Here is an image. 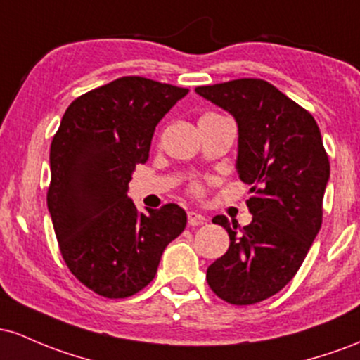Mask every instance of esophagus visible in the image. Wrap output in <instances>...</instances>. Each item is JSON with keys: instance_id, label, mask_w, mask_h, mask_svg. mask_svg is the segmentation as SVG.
<instances>
[{"instance_id": "34e87169", "label": "esophagus", "mask_w": 360, "mask_h": 360, "mask_svg": "<svg viewBox=\"0 0 360 360\" xmlns=\"http://www.w3.org/2000/svg\"><path fill=\"white\" fill-rule=\"evenodd\" d=\"M187 219H188V224H191V226H199V224L205 223V216H202V214L195 212V211H188L187 212Z\"/></svg>"}]
</instances>
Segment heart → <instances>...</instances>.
Returning <instances> with one entry per match:
<instances>
[{
  "instance_id": "b5f03b06",
  "label": "heart",
  "mask_w": 360,
  "mask_h": 360,
  "mask_svg": "<svg viewBox=\"0 0 360 360\" xmlns=\"http://www.w3.org/2000/svg\"><path fill=\"white\" fill-rule=\"evenodd\" d=\"M193 192H200V187H199V185H193Z\"/></svg>"
}]
</instances>
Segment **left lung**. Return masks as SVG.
Segmentation results:
<instances>
[{"label":"left lung","mask_w":360,"mask_h":360,"mask_svg":"<svg viewBox=\"0 0 360 360\" xmlns=\"http://www.w3.org/2000/svg\"><path fill=\"white\" fill-rule=\"evenodd\" d=\"M238 124L236 169L253 193V219L240 228L216 216L229 248L207 269V284L229 304H255L296 276L321 228L330 161L314 117L258 78L197 86Z\"/></svg>","instance_id":"obj_1"}]
</instances>
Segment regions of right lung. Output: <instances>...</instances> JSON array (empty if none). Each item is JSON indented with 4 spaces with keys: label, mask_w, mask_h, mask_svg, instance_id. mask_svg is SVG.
<instances>
[{
    "label": "right lung",
    "mask_w": 360,
    "mask_h": 360,
    "mask_svg": "<svg viewBox=\"0 0 360 360\" xmlns=\"http://www.w3.org/2000/svg\"><path fill=\"white\" fill-rule=\"evenodd\" d=\"M187 88L124 76L64 112L51 144L49 207L60 255L82 284L110 300L153 281L169 241L185 229L176 204L139 212L127 197L155 129Z\"/></svg>",
    "instance_id": "obj_1"
}]
</instances>
